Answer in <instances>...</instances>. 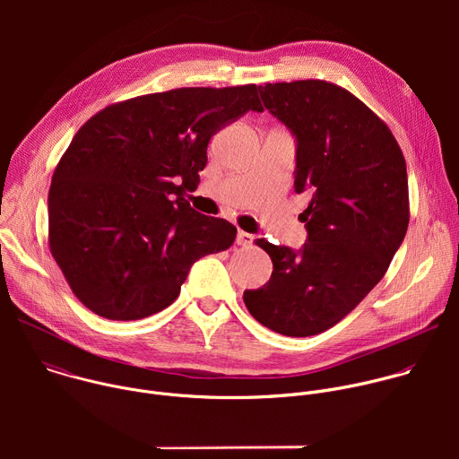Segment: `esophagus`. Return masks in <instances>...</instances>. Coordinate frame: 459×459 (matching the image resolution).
<instances>
[{
    "label": "esophagus",
    "instance_id": "esophagus-1",
    "mask_svg": "<svg viewBox=\"0 0 459 459\" xmlns=\"http://www.w3.org/2000/svg\"><path fill=\"white\" fill-rule=\"evenodd\" d=\"M252 241H254V236H252V234L243 232V230H238L236 243H238L239 247H248V245H252Z\"/></svg>",
    "mask_w": 459,
    "mask_h": 459
}]
</instances>
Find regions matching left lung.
Instances as JSON below:
<instances>
[{"instance_id":"obj_1","label":"left lung","mask_w":459,"mask_h":459,"mask_svg":"<svg viewBox=\"0 0 459 459\" xmlns=\"http://www.w3.org/2000/svg\"><path fill=\"white\" fill-rule=\"evenodd\" d=\"M261 100L296 136L294 190L308 241L298 252L255 239L273 276L245 290L267 329L316 336L340 323L385 276L411 218L403 152L386 123L347 89L325 80L265 83Z\"/></svg>"}]
</instances>
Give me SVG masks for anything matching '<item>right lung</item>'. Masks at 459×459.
Returning <instances> with one entry per match:
<instances>
[{
	"instance_id": "1",
	"label": "right lung",
	"mask_w": 459,
	"mask_h": 459,
	"mask_svg": "<svg viewBox=\"0 0 459 459\" xmlns=\"http://www.w3.org/2000/svg\"><path fill=\"white\" fill-rule=\"evenodd\" d=\"M248 110L264 112L254 83L183 87L112 103L82 125L52 174L48 248L89 310L152 316L195 261L234 243L232 223L183 195L200 183L211 138Z\"/></svg>"
}]
</instances>
